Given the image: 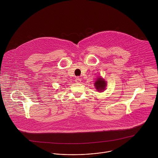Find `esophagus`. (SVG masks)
<instances>
[{"label":"esophagus","instance_id":"34e87169","mask_svg":"<svg viewBox=\"0 0 158 158\" xmlns=\"http://www.w3.org/2000/svg\"><path fill=\"white\" fill-rule=\"evenodd\" d=\"M75 82H76V83H81V78H80L79 77H77V78H75Z\"/></svg>","mask_w":158,"mask_h":158}]
</instances>
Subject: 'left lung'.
<instances>
[{
    "instance_id": "8db88e82",
    "label": "left lung",
    "mask_w": 158,
    "mask_h": 158,
    "mask_svg": "<svg viewBox=\"0 0 158 158\" xmlns=\"http://www.w3.org/2000/svg\"><path fill=\"white\" fill-rule=\"evenodd\" d=\"M94 85L95 86V88L97 90L102 91V90H103L105 89V87H106V83L102 78H97V81H95Z\"/></svg>"
}]
</instances>
